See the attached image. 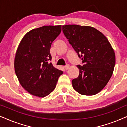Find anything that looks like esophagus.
Returning <instances> with one entry per match:
<instances>
[{
    "instance_id": "esophagus-1",
    "label": "esophagus",
    "mask_w": 127,
    "mask_h": 127,
    "mask_svg": "<svg viewBox=\"0 0 127 127\" xmlns=\"http://www.w3.org/2000/svg\"><path fill=\"white\" fill-rule=\"evenodd\" d=\"M69 67H70V66H69V65H66L65 67H64V68H65V70H68L69 68Z\"/></svg>"
}]
</instances>
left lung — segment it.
<instances>
[{
	"label": "left lung",
	"mask_w": 127,
	"mask_h": 127,
	"mask_svg": "<svg viewBox=\"0 0 127 127\" xmlns=\"http://www.w3.org/2000/svg\"><path fill=\"white\" fill-rule=\"evenodd\" d=\"M65 37L81 58L77 65L79 75L72 80L73 87L83 95L99 93L112 77L116 63L110 43L100 31L89 26H62Z\"/></svg>",
	"instance_id": "left-lung-1"
}]
</instances>
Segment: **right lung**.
Segmentation results:
<instances>
[{
	"label": "right lung",
	"mask_w": 127,
	"mask_h": 127,
	"mask_svg": "<svg viewBox=\"0 0 127 127\" xmlns=\"http://www.w3.org/2000/svg\"><path fill=\"white\" fill-rule=\"evenodd\" d=\"M61 32V25L33 29L24 36L17 48L15 74L22 87L34 96L43 98L49 95L63 73L49 63L51 44Z\"/></svg>",
	"instance_id": "right-lung-1"
}]
</instances>
